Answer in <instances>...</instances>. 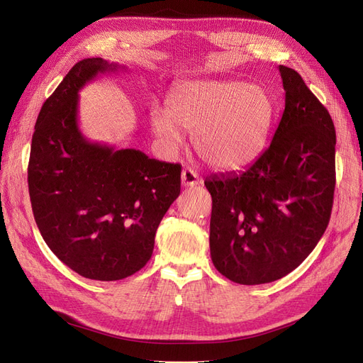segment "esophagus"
<instances>
[{
	"label": "esophagus",
	"mask_w": 363,
	"mask_h": 363,
	"mask_svg": "<svg viewBox=\"0 0 363 363\" xmlns=\"http://www.w3.org/2000/svg\"><path fill=\"white\" fill-rule=\"evenodd\" d=\"M181 181L184 187H194V185H198L201 182V178L199 174L196 173V170H193L191 167H185L181 174Z\"/></svg>",
	"instance_id": "obj_1"
}]
</instances>
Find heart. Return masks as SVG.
Instances as JSON below:
<instances>
[{
	"mask_svg": "<svg viewBox=\"0 0 363 363\" xmlns=\"http://www.w3.org/2000/svg\"><path fill=\"white\" fill-rule=\"evenodd\" d=\"M275 106L266 89L245 82H185L169 96V108L157 109L152 128L170 147L184 132L210 167L237 172L263 152L271 133Z\"/></svg>",
	"mask_w": 363,
	"mask_h": 363,
	"instance_id": "heart-1",
	"label": "heart"
}]
</instances>
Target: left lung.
<instances>
[{
  "instance_id": "obj_1",
  "label": "left lung",
  "mask_w": 363,
  "mask_h": 363,
  "mask_svg": "<svg viewBox=\"0 0 363 363\" xmlns=\"http://www.w3.org/2000/svg\"><path fill=\"white\" fill-rule=\"evenodd\" d=\"M278 69L286 105L271 146L245 172L205 179L213 264L247 286L275 281L301 264L333 206V120L295 69Z\"/></svg>"
}]
</instances>
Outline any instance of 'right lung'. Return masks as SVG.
Wrapping results in <instances>:
<instances>
[{
  "mask_svg": "<svg viewBox=\"0 0 363 363\" xmlns=\"http://www.w3.org/2000/svg\"><path fill=\"white\" fill-rule=\"evenodd\" d=\"M124 69L101 57L77 62L40 108L28 161V193L40 235L79 275L117 281L138 272L181 193V164L137 149L88 141L77 124L79 91Z\"/></svg>",
  "mask_w": 363,
  "mask_h": 363,
  "instance_id": "add662e5",
  "label": "right lung"
}]
</instances>
